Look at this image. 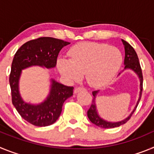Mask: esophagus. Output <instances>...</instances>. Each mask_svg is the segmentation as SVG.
<instances>
[{
	"instance_id": "1",
	"label": "esophagus",
	"mask_w": 154,
	"mask_h": 154,
	"mask_svg": "<svg viewBox=\"0 0 154 154\" xmlns=\"http://www.w3.org/2000/svg\"><path fill=\"white\" fill-rule=\"evenodd\" d=\"M82 90H84V88H82V87H76L75 89H74V93H78Z\"/></svg>"
}]
</instances>
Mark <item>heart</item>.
<instances>
[{
    "instance_id": "1",
    "label": "heart",
    "mask_w": 154,
    "mask_h": 154,
    "mask_svg": "<svg viewBox=\"0 0 154 154\" xmlns=\"http://www.w3.org/2000/svg\"><path fill=\"white\" fill-rule=\"evenodd\" d=\"M70 59L59 58L57 66L61 74L71 81L85 75L87 83L93 88L106 85L113 79L123 62L117 48L96 42H82L70 48Z\"/></svg>"
}]
</instances>
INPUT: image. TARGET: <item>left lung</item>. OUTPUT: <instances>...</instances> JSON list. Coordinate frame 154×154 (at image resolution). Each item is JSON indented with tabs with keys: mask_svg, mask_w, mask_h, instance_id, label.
<instances>
[{
	"mask_svg": "<svg viewBox=\"0 0 154 154\" xmlns=\"http://www.w3.org/2000/svg\"><path fill=\"white\" fill-rule=\"evenodd\" d=\"M122 42H123V45H124V49H125V58H124V70H132L133 72H135V74L138 76L139 80H140V93H139V98L137 102L135 107L131 112V113L127 117L125 118L124 119L118 122H111V121L106 120V119H103V118L99 116V112L97 111V107H96V97L97 95L99 94V90L94 91L92 92V95H93V99H92V103L91 105L90 108L88 110L87 112V116L89 120L92 122L93 124L96 126H99L101 128H115L118 127V126L123 125L126 123L130 117L132 116L133 113L135 112L136 109H137V106H138L140 100L141 99V95H142V91H143V75H142V70H141L140 65L139 62V58L137 56V52L135 51L134 48L130 45L127 42L123 40L122 39ZM123 70V71H124ZM120 73H119V75Z\"/></svg>",
	"mask_w": 154,
	"mask_h": 154,
	"instance_id": "left-lung-1",
	"label": "left lung"
}]
</instances>
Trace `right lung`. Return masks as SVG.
Wrapping results in <instances>:
<instances>
[{"mask_svg": "<svg viewBox=\"0 0 154 154\" xmlns=\"http://www.w3.org/2000/svg\"><path fill=\"white\" fill-rule=\"evenodd\" d=\"M69 44L61 39L43 37L24 43L14 55L9 78L12 103L21 117L31 124L47 126L55 123L62 112L64 102L73 95L74 88L51 78L49 92L44 101L38 104L27 103L19 90L22 70L32 66L48 69L55 68L59 51Z\"/></svg>", "mask_w": 154, "mask_h": 154, "instance_id": "1", "label": "right lung"}]
</instances>
